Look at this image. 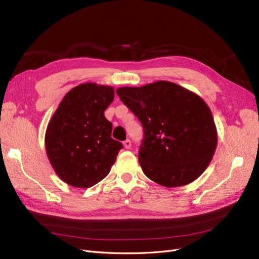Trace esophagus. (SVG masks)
I'll return each mask as SVG.
<instances>
[{
    "label": "esophagus",
    "instance_id": "obj_1",
    "mask_svg": "<svg viewBox=\"0 0 259 259\" xmlns=\"http://www.w3.org/2000/svg\"><path fill=\"white\" fill-rule=\"evenodd\" d=\"M123 145H124V148H125V149H130L131 146H132L131 140H130V139H126V140H125V142L123 143Z\"/></svg>",
    "mask_w": 259,
    "mask_h": 259
}]
</instances>
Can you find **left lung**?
Returning <instances> with one entry per match:
<instances>
[{
    "label": "left lung",
    "instance_id": "8db88e82",
    "mask_svg": "<svg viewBox=\"0 0 259 259\" xmlns=\"http://www.w3.org/2000/svg\"><path fill=\"white\" fill-rule=\"evenodd\" d=\"M116 94L144 127L138 159L148 178L173 188L202 175L217 146L215 122L204 100L167 81L120 88Z\"/></svg>",
    "mask_w": 259,
    "mask_h": 259
}]
</instances>
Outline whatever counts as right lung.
<instances>
[{"mask_svg": "<svg viewBox=\"0 0 259 259\" xmlns=\"http://www.w3.org/2000/svg\"><path fill=\"white\" fill-rule=\"evenodd\" d=\"M111 86L84 83L66 94L48 125L45 147L62 182L90 188L111 169L123 145L111 137L105 110L112 103Z\"/></svg>", "mask_w": 259, "mask_h": 259, "instance_id": "right-lung-1", "label": "right lung"}]
</instances>
